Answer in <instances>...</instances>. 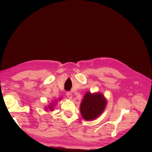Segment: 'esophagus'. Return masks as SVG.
I'll list each match as a JSON object with an SVG mask.
<instances>
[{"label": "esophagus", "instance_id": "esophagus-1", "mask_svg": "<svg viewBox=\"0 0 152 152\" xmlns=\"http://www.w3.org/2000/svg\"><path fill=\"white\" fill-rule=\"evenodd\" d=\"M66 96L69 99H72V94L71 93V92H66Z\"/></svg>", "mask_w": 152, "mask_h": 152}]
</instances>
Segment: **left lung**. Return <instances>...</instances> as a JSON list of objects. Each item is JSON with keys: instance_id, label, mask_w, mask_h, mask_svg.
Listing matches in <instances>:
<instances>
[{"instance_id": "8db88e82", "label": "left lung", "mask_w": 152, "mask_h": 152, "mask_svg": "<svg viewBox=\"0 0 152 152\" xmlns=\"http://www.w3.org/2000/svg\"><path fill=\"white\" fill-rule=\"evenodd\" d=\"M107 105V99L100 93L92 94L87 92L80 104V113L86 121H92L103 113Z\"/></svg>"}]
</instances>
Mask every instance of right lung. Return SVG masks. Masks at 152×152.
Returning a JSON list of instances; mask_svg holds the SVG:
<instances>
[{
  "label": "right lung",
  "mask_w": 152,
  "mask_h": 152,
  "mask_svg": "<svg viewBox=\"0 0 152 152\" xmlns=\"http://www.w3.org/2000/svg\"><path fill=\"white\" fill-rule=\"evenodd\" d=\"M54 103H55V102L53 103V104H54ZM48 107V109L47 108V107H45V109H49L50 110H51V111H52V110H53V106L52 104H51V105H50V106H49V107Z\"/></svg>",
  "instance_id": "obj_1"
}]
</instances>
